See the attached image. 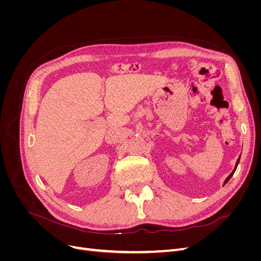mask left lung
Listing matches in <instances>:
<instances>
[{"instance_id":"obj_1","label":"left lung","mask_w":261,"mask_h":261,"mask_svg":"<svg viewBox=\"0 0 261 261\" xmlns=\"http://www.w3.org/2000/svg\"><path fill=\"white\" fill-rule=\"evenodd\" d=\"M240 159H241V155H240V158H239V159H238V161H236V163H235V167H234V169H233V171L231 172V174L230 175H228L226 178H225V180L223 181V186L227 183V181L228 180H230V178L233 176V174H234V172L236 171V168H238V165H239V163H240Z\"/></svg>"}]
</instances>
